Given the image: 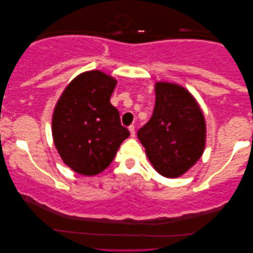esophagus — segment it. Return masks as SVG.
Instances as JSON below:
<instances>
[{
  "instance_id": "obj_1",
  "label": "esophagus",
  "mask_w": 253,
  "mask_h": 253,
  "mask_svg": "<svg viewBox=\"0 0 253 253\" xmlns=\"http://www.w3.org/2000/svg\"><path fill=\"white\" fill-rule=\"evenodd\" d=\"M129 131H130V136L134 137V133H136V130H134V126H130Z\"/></svg>"
}]
</instances>
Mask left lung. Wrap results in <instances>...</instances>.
I'll list each match as a JSON object with an SVG mask.
<instances>
[{"mask_svg": "<svg viewBox=\"0 0 253 253\" xmlns=\"http://www.w3.org/2000/svg\"><path fill=\"white\" fill-rule=\"evenodd\" d=\"M137 134L155 170L165 177H178L203 155L205 119L188 89L158 82L153 115Z\"/></svg>", "mask_w": 253, "mask_h": 253, "instance_id": "left-lung-1", "label": "left lung"}]
</instances>
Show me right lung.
<instances>
[{"instance_id":"add662e5","label":"right lung","mask_w":253,"mask_h":253,"mask_svg":"<svg viewBox=\"0 0 253 253\" xmlns=\"http://www.w3.org/2000/svg\"><path fill=\"white\" fill-rule=\"evenodd\" d=\"M117 81L99 70L78 75L55 106L51 131L54 144L68 167L81 175L105 170L124 139L120 113L112 103Z\"/></svg>"}]
</instances>
